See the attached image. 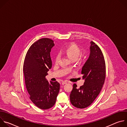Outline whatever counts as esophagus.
Wrapping results in <instances>:
<instances>
[{
    "label": "esophagus",
    "instance_id": "34e87169",
    "mask_svg": "<svg viewBox=\"0 0 127 127\" xmlns=\"http://www.w3.org/2000/svg\"><path fill=\"white\" fill-rule=\"evenodd\" d=\"M67 83V81H63L62 83V85H64L65 84H66Z\"/></svg>",
    "mask_w": 127,
    "mask_h": 127
}]
</instances>
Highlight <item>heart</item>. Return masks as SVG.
<instances>
[{"mask_svg": "<svg viewBox=\"0 0 127 127\" xmlns=\"http://www.w3.org/2000/svg\"><path fill=\"white\" fill-rule=\"evenodd\" d=\"M63 52L67 55L72 61H76L81 54V51L75 44H71L67 46ZM60 59V56L57 55L55 57V62L58 63Z\"/></svg>", "mask_w": 127, "mask_h": 127, "instance_id": "b5f03b06", "label": "heart"}]
</instances>
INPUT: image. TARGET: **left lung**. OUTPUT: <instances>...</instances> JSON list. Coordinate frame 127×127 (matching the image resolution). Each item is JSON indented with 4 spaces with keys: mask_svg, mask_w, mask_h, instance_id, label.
<instances>
[{
    "mask_svg": "<svg viewBox=\"0 0 127 127\" xmlns=\"http://www.w3.org/2000/svg\"><path fill=\"white\" fill-rule=\"evenodd\" d=\"M90 55L83 66L81 74L84 84L80 88L74 84L70 95L71 104L79 108H84L91 104L99 94L104 82L106 74L105 63L100 48L90 42Z\"/></svg>",
    "mask_w": 127,
    "mask_h": 127,
    "instance_id": "1",
    "label": "left lung"
}]
</instances>
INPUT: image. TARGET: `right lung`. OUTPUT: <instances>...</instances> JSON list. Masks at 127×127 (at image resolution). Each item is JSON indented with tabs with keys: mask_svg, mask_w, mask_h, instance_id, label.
I'll list each match as a JSON object with an SVG mask.
<instances>
[{
	"mask_svg": "<svg viewBox=\"0 0 127 127\" xmlns=\"http://www.w3.org/2000/svg\"><path fill=\"white\" fill-rule=\"evenodd\" d=\"M53 41L42 38L32 44L25 58L23 71L27 91L31 101L39 108L47 110L55 104L60 90L57 82L46 80L45 77L51 68L50 57Z\"/></svg>",
	"mask_w": 127,
	"mask_h": 127,
	"instance_id": "add662e5",
	"label": "right lung"
}]
</instances>
